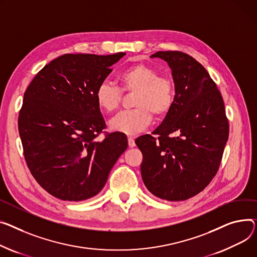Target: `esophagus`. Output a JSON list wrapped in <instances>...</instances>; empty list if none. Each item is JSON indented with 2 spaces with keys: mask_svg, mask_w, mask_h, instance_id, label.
<instances>
[{
  "mask_svg": "<svg viewBox=\"0 0 257 257\" xmlns=\"http://www.w3.org/2000/svg\"><path fill=\"white\" fill-rule=\"evenodd\" d=\"M128 146H129L130 148L135 147V142H134L133 138H131V136H129V138H128Z\"/></svg>",
  "mask_w": 257,
  "mask_h": 257,
  "instance_id": "34e87169",
  "label": "esophagus"
}]
</instances>
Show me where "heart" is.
Returning <instances> with one entry per match:
<instances>
[{
  "mask_svg": "<svg viewBox=\"0 0 257 257\" xmlns=\"http://www.w3.org/2000/svg\"><path fill=\"white\" fill-rule=\"evenodd\" d=\"M121 89L134 93L131 110L121 112L109 122L112 130L126 135H135L145 130L153 115L160 119L173 109L176 100V87L172 78L161 76L151 66L139 63L124 69L118 75ZM122 91L115 85L102 82L95 92L96 103L105 112L115 111L122 102Z\"/></svg>",
  "mask_w": 257,
  "mask_h": 257,
  "instance_id": "b5f03b06",
  "label": "heart"
}]
</instances>
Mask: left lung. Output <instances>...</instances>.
I'll return each mask as SVG.
<instances>
[{
    "label": "left lung",
    "instance_id": "8db88e82",
    "mask_svg": "<svg viewBox=\"0 0 257 257\" xmlns=\"http://www.w3.org/2000/svg\"><path fill=\"white\" fill-rule=\"evenodd\" d=\"M172 69L175 105L153 132L135 141L143 153L142 178L155 196L180 201L206 188L216 176L229 125L220 91L204 67L182 51H157Z\"/></svg>",
    "mask_w": 257,
    "mask_h": 257
}]
</instances>
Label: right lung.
Returning a JSON list of instances; mask_svg holds the SVG:
<instances>
[{"label": "right lung", "instance_id": "add662e5", "mask_svg": "<svg viewBox=\"0 0 257 257\" xmlns=\"http://www.w3.org/2000/svg\"><path fill=\"white\" fill-rule=\"evenodd\" d=\"M125 53L66 54L45 65L24 95L19 131L31 174L49 194L80 201L98 194L128 147L124 133H104L95 92Z\"/></svg>", "mask_w": 257, "mask_h": 257}]
</instances>
